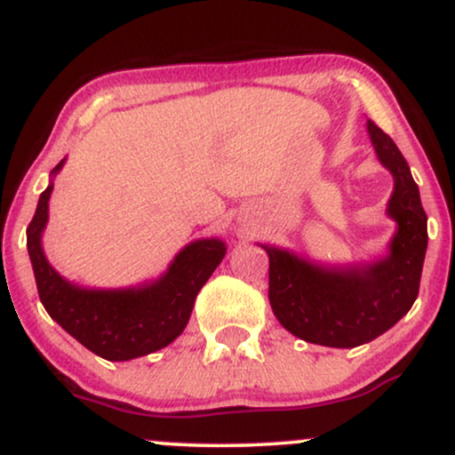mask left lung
<instances>
[{"label":"left lung","instance_id":"left-lung-1","mask_svg":"<svg viewBox=\"0 0 455 455\" xmlns=\"http://www.w3.org/2000/svg\"><path fill=\"white\" fill-rule=\"evenodd\" d=\"M377 158L394 177L387 216L395 222L387 252L368 265H318L278 245L269 257V304L280 325L301 340L353 348L400 321L419 293L427 248V216L419 188L395 143L368 119Z\"/></svg>","mask_w":455,"mask_h":455}]
</instances>
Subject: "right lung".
I'll list each match as a JSON object with an SVG mask.
<instances>
[{"label":"right lung","mask_w":455,"mask_h":455,"mask_svg":"<svg viewBox=\"0 0 455 455\" xmlns=\"http://www.w3.org/2000/svg\"><path fill=\"white\" fill-rule=\"evenodd\" d=\"M64 162L51 171L28 227V252L44 310L75 340L108 362H128L169 347L186 329L198 291L220 265L227 243L218 237L195 239L175 254L158 280L139 286L90 289L66 280L43 250L53 177Z\"/></svg>","instance_id":"obj_1"}]
</instances>
